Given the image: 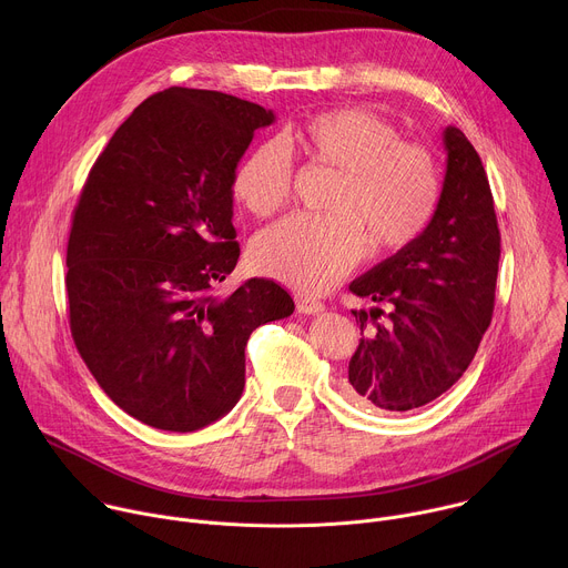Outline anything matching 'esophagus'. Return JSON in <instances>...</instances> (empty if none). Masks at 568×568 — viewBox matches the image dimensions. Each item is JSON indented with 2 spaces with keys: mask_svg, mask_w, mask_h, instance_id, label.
Masks as SVG:
<instances>
[{
  "mask_svg": "<svg viewBox=\"0 0 568 568\" xmlns=\"http://www.w3.org/2000/svg\"><path fill=\"white\" fill-rule=\"evenodd\" d=\"M323 307L326 305H323L321 301H314L310 296H296V310L303 314H318V312H323Z\"/></svg>",
  "mask_w": 568,
  "mask_h": 568,
  "instance_id": "obj_1",
  "label": "esophagus"
}]
</instances>
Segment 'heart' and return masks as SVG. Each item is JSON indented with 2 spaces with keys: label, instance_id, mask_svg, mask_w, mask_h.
<instances>
[{
  "label": "heart",
  "instance_id": "1",
  "mask_svg": "<svg viewBox=\"0 0 568 568\" xmlns=\"http://www.w3.org/2000/svg\"><path fill=\"white\" fill-rule=\"evenodd\" d=\"M339 173L331 211L296 213L261 231L252 261L287 287L305 294L331 290L364 254L409 245L432 220L440 182L432 152L399 141L397 130L359 108L331 110L307 119L285 141ZM292 191V156L278 141L256 145L240 161L233 195L250 213L267 217Z\"/></svg>",
  "mask_w": 568,
  "mask_h": 568
}]
</instances>
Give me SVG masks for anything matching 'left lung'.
I'll list each match as a JSON object with an SVG mask.
<instances>
[{"instance_id": "1", "label": "left lung", "mask_w": 568, "mask_h": 568, "mask_svg": "<svg viewBox=\"0 0 568 568\" xmlns=\"http://www.w3.org/2000/svg\"><path fill=\"white\" fill-rule=\"evenodd\" d=\"M447 171L423 233L351 283V292L388 303L353 310L362 331L344 393L377 412L425 407L460 379L488 331L501 237L480 156L467 136L443 130Z\"/></svg>"}]
</instances>
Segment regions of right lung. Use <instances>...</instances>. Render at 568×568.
<instances>
[{
	"instance_id": "obj_1",
	"label": "right lung",
	"mask_w": 568,
	"mask_h": 568,
	"mask_svg": "<svg viewBox=\"0 0 568 568\" xmlns=\"http://www.w3.org/2000/svg\"><path fill=\"white\" fill-rule=\"evenodd\" d=\"M272 110L171 88L114 132L80 193L67 245L69 326L80 357L132 418L195 432L245 388V346L294 312L270 278L213 294L235 267L233 175Z\"/></svg>"
}]
</instances>
